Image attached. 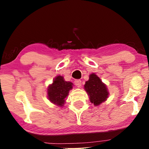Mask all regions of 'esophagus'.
I'll use <instances>...</instances> for the list:
<instances>
[{
	"label": "esophagus",
	"instance_id": "obj_1",
	"mask_svg": "<svg viewBox=\"0 0 149 149\" xmlns=\"http://www.w3.org/2000/svg\"><path fill=\"white\" fill-rule=\"evenodd\" d=\"M74 84L77 87H80L81 86V81L80 79H77L74 81Z\"/></svg>",
	"mask_w": 149,
	"mask_h": 149
}]
</instances>
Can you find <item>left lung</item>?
I'll return each instance as SVG.
<instances>
[{
	"instance_id": "obj_1",
	"label": "left lung",
	"mask_w": 149,
	"mask_h": 149,
	"mask_svg": "<svg viewBox=\"0 0 149 149\" xmlns=\"http://www.w3.org/2000/svg\"><path fill=\"white\" fill-rule=\"evenodd\" d=\"M84 89L89 96L91 102L95 107L107 100L109 95L107 87L94 73L89 75V80L85 82Z\"/></svg>"
}]
</instances>
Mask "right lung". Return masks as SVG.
<instances>
[{"label":"right lung","instance_id":"right-lung-1","mask_svg":"<svg viewBox=\"0 0 149 149\" xmlns=\"http://www.w3.org/2000/svg\"><path fill=\"white\" fill-rule=\"evenodd\" d=\"M72 88V82L65 81L63 76L58 75L54 78L52 84L48 87V98L52 103L62 107L65 102V99Z\"/></svg>","mask_w":149,"mask_h":149}]
</instances>
